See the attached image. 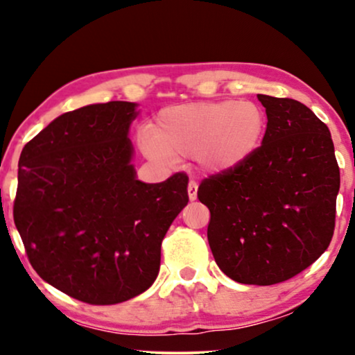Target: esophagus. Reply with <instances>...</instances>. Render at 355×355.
Masks as SVG:
<instances>
[{"label":"esophagus","mask_w":355,"mask_h":355,"mask_svg":"<svg viewBox=\"0 0 355 355\" xmlns=\"http://www.w3.org/2000/svg\"><path fill=\"white\" fill-rule=\"evenodd\" d=\"M197 191H198V184L196 181H191L187 186V193H189V198L193 202L197 198Z\"/></svg>","instance_id":"obj_1"}]
</instances>
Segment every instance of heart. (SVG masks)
Listing matches in <instances>:
<instances>
[{
	"label": "heart",
	"instance_id": "b5f03b06",
	"mask_svg": "<svg viewBox=\"0 0 355 355\" xmlns=\"http://www.w3.org/2000/svg\"><path fill=\"white\" fill-rule=\"evenodd\" d=\"M265 129L266 114L254 101H198L163 110L152 132L139 134V145L155 162L174 164L181 158H193L202 173L221 174L255 153Z\"/></svg>",
	"mask_w": 355,
	"mask_h": 355
}]
</instances>
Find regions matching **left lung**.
Instances as JSON below:
<instances>
[{
  "label": "left lung",
  "instance_id": "8db88e82",
  "mask_svg": "<svg viewBox=\"0 0 355 355\" xmlns=\"http://www.w3.org/2000/svg\"><path fill=\"white\" fill-rule=\"evenodd\" d=\"M266 130L252 157L205 179L208 244L220 270L242 284L270 286L313 263L331 242L339 168L327 124L297 100L257 95Z\"/></svg>",
  "mask_w": 355,
  "mask_h": 355
}]
</instances>
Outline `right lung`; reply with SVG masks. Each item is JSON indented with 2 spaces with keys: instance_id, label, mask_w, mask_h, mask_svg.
Returning a JSON list of instances; mask_svg holds the SVG:
<instances>
[{
  "instance_id": "1",
  "label": "right lung",
  "mask_w": 355,
  "mask_h": 355,
  "mask_svg": "<svg viewBox=\"0 0 355 355\" xmlns=\"http://www.w3.org/2000/svg\"><path fill=\"white\" fill-rule=\"evenodd\" d=\"M137 103L58 116L21 153L14 223L33 270L94 305L129 300L157 279L162 241L187 205L186 174L137 179L129 139Z\"/></svg>"
}]
</instances>
